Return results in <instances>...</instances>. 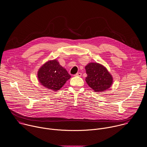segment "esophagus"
Returning <instances> with one entry per match:
<instances>
[{
    "instance_id": "esophagus-1",
    "label": "esophagus",
    "mask_w": 147,
    "mask_h": 147,
    "mask_svg": "<svg viewBox=\"0 0 147 147\" xmlns=\"http://www.w3.org/2000/svg\"><path fill=\"white\" fill-rule=\"evenodd\" d=\"M82 75V73H77V74H76L74 75V76H78V77H81Z\"/></svg>"
}]
</instances>
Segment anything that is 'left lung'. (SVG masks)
<instances>
[{
	"label": "left lung",
	"mask_w": 147,
	"mask_h": 147,
	"mask_svg": "<svg viewBox=\"0 0 147 147\" xmlns=\"http://www.w3.org/2000/svg\"><path fill=\"white\" fill-rule=\"evenodd\" d=\"M85 68L87 74L85 81L94 92H104L112 85L113 77L102 65L90 62Z\"/></svg>",
	"instance_id": "1"
}]
</instances>
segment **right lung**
<instances>
[{
	"label": "right lung",
	"mask_w": 147,
	"mask_h": 147,
	"mask_svg": "<svg viewBox=\"0 0 147 147\" xmlns=\"http://www.w3.org/2000/svg\"><path fill=\"white\" fill-rule=\"evenodd\" d=\"M38 80L41 85L53 91L59 90L71 78L67 71L57 59L45 63L38 70Z\"/></svg>",
	"instance_id": "right-lung-1"
}]
</instances>
